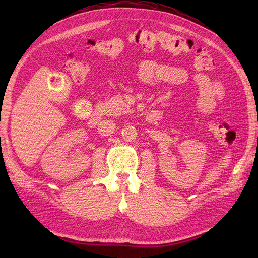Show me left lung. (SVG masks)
<instances>
[{"label":"left lung","mask_w":258,"mask_h":258,"mask_svg":"<svg viewBox=\"0 0 258 258\" xmlns=\"http://www.w3.org/2000/svg\"><path fill=\"white\" fill-rule=\"evenodd\" d=\"M257 139H258V138H257Z\"/></svg>","instance_id":"1"}]
</instances>
